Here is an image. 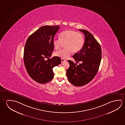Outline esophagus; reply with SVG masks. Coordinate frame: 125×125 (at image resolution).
Instances as JSON below:
<instances>
[{"mask_svg": "<svg viewBox=\"0 0 125 125\" xmlns=\"http://www.w3.org/2000/svg\"><path fill=\"white\" fill-rule=\"evenodd\" d=\"M61 61H62V63H63V62L64 61H65V60L63 59H62V58L61 59Z\"/></svg>", "mask_w": 125, "mask_h": 125, "instance_id": "1", "label": "esophagus"}]
</instances>
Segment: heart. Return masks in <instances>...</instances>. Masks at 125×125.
I'll return each mask as SVG.
<instances>
[{
	"label": "heart",
	"instance_id": "1",
	"mask_svg": "<svg viewBox=\"0 0 125 125\" xmlns=\"http://www.w3.org/2000/svg\"><path fill=\"white\" fill-rule=\"evenodd\" d=\"M60 39L54 38L53 45L55 50L59 49L64 43L65 49L55 53V55L62 59H67L72 54L80 51L83 47L84 43V36L82 33L73 30H66L59 34Z\"/></svg>",
	"mask_w": 125,
	"mask_h": 125
}]
</instances>
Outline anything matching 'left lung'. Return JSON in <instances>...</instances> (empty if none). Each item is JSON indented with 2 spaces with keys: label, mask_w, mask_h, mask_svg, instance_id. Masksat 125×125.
<instances>
[{
  "label": "left lung",
  "mask_w": 125,
  "mask_h": 125,
  "mask_svg": "<svg viewBox=\"0 0 125 125\" xmlns=\"http://www.w3.org/2000/svg\"><path fill=\"white\" fill-rule=\"evenodd\" d=\"M85 36L83 47L73 57L75 61L82 62L78 65L68 60L70 67L67 77L71 83L76 86L88 84L94 78L98 71L102 59V50L99 43L91 33L85 30H79Z\"/></svg>",
  "instance_id": "left-lung-1"
}]
</instances>
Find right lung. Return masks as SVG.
Segmentation results:
<instances>
[{"label": "right lung", "mask_w": 125, "mask_h": 125, "mask_svg": "<svg viewBox=\"0 0 125 125\" xmlns=\"http://www.w3.org/2000/svg\"><path fill=\"white\" fill-rule=\"evenodd\" d=\"M59 25L41 27L29 36L25 46L23 61L27 72L36 82L44 84L54 76L53 68L61 63L57 56L49 57L53 51V37L59 29ZM48 59L45 61V58Z\"/></svg>", "instance_id": "1"}]
</instances>
